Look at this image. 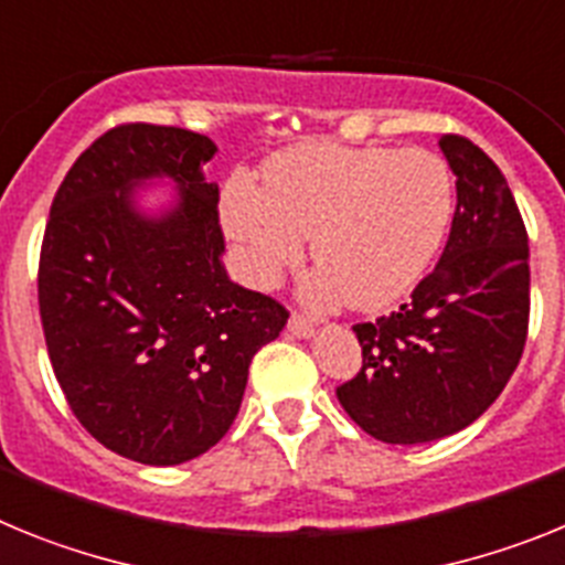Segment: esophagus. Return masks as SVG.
Listing matches in <instances>:
<instances>
[{"label":"esophagus","mask_w":565,"mask_h":565,"mask_svg":"<svg viewBox=\"0 0 565 565\" xmlns=\"http://www.w3.org/2000/svg\"><path fill=\"white\" fill-rule=\"evenodd\" d=\"M287 330L292 332L296 338H310L312 332H316V323H312L310 318H303L301 312H292L287 321Z\"/></svg>","instance_id":"1"}]
</instances>
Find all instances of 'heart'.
I'll use <instances>...</instances> for the list:
<instances>
[{"instance_id": "1", "label": "heart", "mask_w": 565, "mask_h": 565, "mask_svg": "<svg viewBox=\"0 0 565 565\" xmlns=\"http://www.w3.org/2000/svg\"><path fill=\"white\" fill-rule=\"evenodd\" d=\"M452 213V173L420 147H289L267 161L264 188L235 179L222 199L224 230L255 281H276L312 233L321 267L307 296H347L361 310L390 307L426 276Z\"/></svg>"}]
</instances>
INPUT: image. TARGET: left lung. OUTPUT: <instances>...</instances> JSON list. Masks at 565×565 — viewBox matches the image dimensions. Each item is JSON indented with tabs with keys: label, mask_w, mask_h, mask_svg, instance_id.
Segmentation results:
<instances>
[{
	"label": "left lung",
	"mask_w": 565,
	"mask_h": 565,
	"mask_svg": "<svg viewBox=\"0 0 565 565\" xmlns=\"http://www.w3.org/2000/svg\"><path fill=\"white\" fill-rule=\"evenodd\" d=\"M455 173L440 262L398 312L355 323L364 366L335 390L366 435L426 444L494 404L526 347L529 235L500 167L463 136H440Z\"/></svg>",
	"instance_id": "8db88e82"
}]
</instances>
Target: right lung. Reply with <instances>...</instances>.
<instances>
[{
	"instance_id": "add662e5",
	"label": "right lung",
	"mask_w": 565,
	"mask_h": 565,
	"mask_svg": "<svg viewBox=\"0 0 565 565\" xmlns=\"http://www.w3.org/2000/svg\"><path fill=\"white\" fill-rule=\"evenodd\" d=\"M207 136L119 125L73 161L39 255V316L53 375L78 424L121 458L175 466L227 435L249 361L289 312L222 264ZM167 174L180 201L139 214L132 188Z\"/></svg>"
}]
</instances>
